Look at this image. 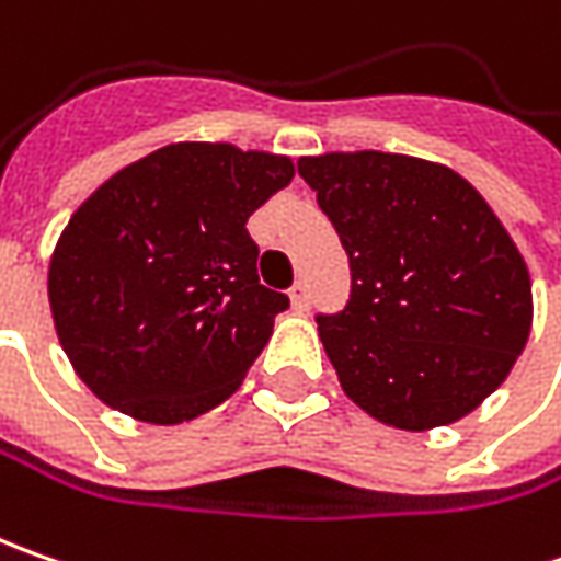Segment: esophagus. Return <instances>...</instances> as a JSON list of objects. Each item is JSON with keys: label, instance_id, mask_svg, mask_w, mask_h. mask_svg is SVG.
I'll return each instance as SVG.
<instances>
[{"label": "esophagus", "instance_id": "1", "mask_svg": "<svg viewBox=\"0 0 561 561\" xmlns=\"http://www.w3.org/2000/svg\"><path fill=\"white\" fill-rule=\"evenodd\" d=\"M290 302L296 312H309V287H306L302 280L290 290Z\"/></svg>", "mask_w": 561, "mask_h": 561}]
</instances>
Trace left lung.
Returning a JSON list of instances; mask_svg holds the SVG:
<instances>
[{"label":"left lung","instance_id":"obj_1","mask_svg":"<svg viewBox=\"0 0 561 561\" xmlns=\"http://www.w3.org/2000/svg\"><path fill=\"white\" fill-rule=\"evenodd\" d=\"M350 255L353 293L318 314L343 393L399 431L474 412L534 321L530 274L486 199L453 168L399 152L299 159Z\"/></svg>","mask_w":561,"mask_h":561}]
</instances>
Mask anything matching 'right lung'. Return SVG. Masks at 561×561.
Masks as SVG:
<instances>
[{
	"mask_svg": "<svg viewBox=\"0 0 561 561\" xmlns=\"http://www.w3.org/2000/svg\"><path fill=\"white\" fill-rule=\"evenodd\" d=\"M293 174L287 156L171 142L80 203L49 262V309L105 405L181 424L237 393L290 306L259 284L247 221Z\"/></svg>",
	"mask_w": 561,
	"mask_h": 561,
	"instance_id": "1",
	"label": "right lung"
}]
</instances>
